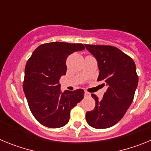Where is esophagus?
Returning <instances> with one entry per match:
<instances>
[{"instance_id":"34e87169","label":"esophagus","mask_w":151,"mask_h":151,"mask_svg":"<svg viewBox=\"0 0 151 151\" xmlns=\"http://www.w3.org/2000/svg\"><path fill=\"white\" fill-rule=\"evenodd\" d=\"M85 97H90V94H89L88 92L87 91L85 92Z\"/></svg>"}]
</instances>
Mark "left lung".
Listing matches in <instances>:
<instances>
[{
	"instance_id": "obj_1",
	"label": "left lung",
	"mask_w": 151,
	"mask_h": 151,
	"mask_svg": "<svg viewBox=\"0 0 151 151\" xmlns=\"http://www.w3.org/2000/svg\"><path fill=\"white\" fill-rule=\"evenodd\" d=\"M97 61L99 76L107 86L101 101L94 94L95 107L86 113V121L94 129L110 128L123 117L134 99L138 83L134 60L116 47L85 45Z\"/></svg>"
}]
</instances>
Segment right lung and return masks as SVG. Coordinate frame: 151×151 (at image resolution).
<instances>
[{
    "mask_svg": "<svg viewBox=\"0 0 151 151\" xmlns=\"http://www.w3.org/2000/svg\"><path fill=\"white\" fill-rule=\"evenodd\" d=\"M85 49L82 44L50 42L38 46L25 68L23 91L35 118L46 127L68 123L70 111L84 98V90L62 93L59 80L66 73V59Z\"/></svg>",
    "mask_w": 151,
    "mask_h": 151,
    "instance_id": "1",
    "label": "right lung"
}]
</instances>
